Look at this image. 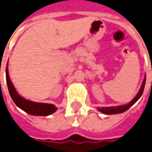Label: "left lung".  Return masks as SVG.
<instances>
[{
	"label": "left lung",
	"instance_id": "obj_1",
	"mask_svg": "<svg viewBox=\"0 0 152 152\" xmlns=\"http://www.w3.org/2000/svg\"><path fill=\"white\" fill-rule=\"evenodd\" d=\"M145 83H146V76L143 79V81H142V84L141 85V88L139 89V93H137V95L134 96V98L131 102H129L128 104H123V105H119V106H111V107H98L97 110L100 112H102V113H104V114H117V113H121L125 112V111H126L128 109H130L141 97L142 93H143V90H144Z\"/></svg>",
	"mask_w": 152,
	"mask_h": 152
}]
</instances>
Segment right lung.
Wrapping results in <instances>:
<instances>
[{
    "instance_id": "obj_1",
    "label": "right lung",
    "mask_w": 152,
    "mask_h": 152,
    "mask_svg": "<svg viewBox=\"0 0 152 152\" xmlns=\"http://www.w3.org/2000/svg\"><path fill=\"white\" fill-rule=\"evenodd\" d=\"M5 72H6V82H7V86L10 96L12 97L13 102L16 104L18 107L22 109V110H24L25 112H26L30 115H34V116H48L57 110V108L52 104L34 102L20 96L10 80L8 67H6Z\"/></svg>"
}]
</instances>
